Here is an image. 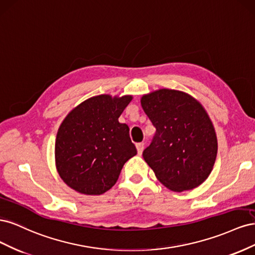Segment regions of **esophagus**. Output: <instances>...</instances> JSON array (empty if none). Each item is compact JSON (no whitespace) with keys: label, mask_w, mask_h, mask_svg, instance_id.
Returning <instances> with one entry per match:
<instances>
[{"label":"esophagus","mask_w":255,"mask_h":255,"mask_svg":"<svg viewBox=\"0 0 255 255\" xmlns=\"http://www.w3.org/2000/svg\"><path fill=\"white\" fill-rule=\"evenodd\" d=\"M143 146H144V144H143V142H138V143H136V148H137V152H138V154H140L142 153V151H143Z\"/></svg>","instance_id":"34e87169"}]
</instances>
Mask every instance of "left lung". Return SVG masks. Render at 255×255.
I'll use <instances>...</instances> for the list:
<instances>
[{
	"label": "left lung",
	"instance_id": "8db88e82",
	"mask_svg": "<svg viewBox=\"0 0 255 255\" xmlns=\"http://www.w3.org/2000/svg\"><path fill=\"white\" fill-rule=\"evenodd\" d=\"M141 106L156 128L142 156L157 180L181 192L201 185L217 156V136L204 107L186 92L159 89L142 96Z\"/></svg>",
	"mask_w": 255,
	"mask_h": 255
}]
</instances>
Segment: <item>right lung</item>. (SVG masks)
I'll return each mask as SVG.
<instances>
[{"label": "right lung", "mask_w": 255, "mask_h": 255, "mask_svg": "<svg viewBox=\"0 0 255 255\" xmlns=\"http://www.w3.org/2000/svg\"><path fill=\"white\" fill-rule=\"evenodd\" d=\"M132 99L92 97L61 122L55 141V164L69 187L84 195H102L117 182L123 165L136 155L128 127L118 121Z\"/></svg>", "instance_id": "right-lung-1"}]
</instances>
